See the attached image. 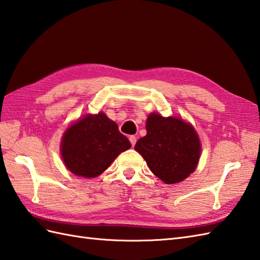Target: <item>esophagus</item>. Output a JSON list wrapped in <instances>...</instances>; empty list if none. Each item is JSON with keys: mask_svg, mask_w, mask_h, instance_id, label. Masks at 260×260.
Returning a JSON list of instances; mask_svg holds the SVG:
<instances>
[{"mask_svg": "<svg viewBox=\"0 0 260 260\" xmlns=\"http://www.w3.org/2000/svg\"><path fill=\"white\" fill-rule=\"evenodd\" d=\"M129 142H131V144H132V146L133 147H134L135 146V144H136V142H137V138L134 136V135H132V136H129Z\"/></svg>", "mask_w": 260, "mask_h": 260, "instance_id": "34e87169", "label": "esophagus"}]
</instances>
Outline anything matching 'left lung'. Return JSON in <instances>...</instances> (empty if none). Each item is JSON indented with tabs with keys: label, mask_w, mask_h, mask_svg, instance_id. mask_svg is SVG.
<instances>
[{
	"label": "left lung",
	"mask_w": 260,
	"mask_h": 260,
	"mask_svg": "<svg viewBox=\"0 0 260 260\" xmlns=\"http://www.w3.org/2000/svg\"><path fill=\"white\" fill-rule=\"evenodd\" d=\"M147 135L138 139L135 149L151 172L167 183H178L194 171L201 144L194 128L181 118L151 113L146 123Z\"/></svg>",
	"instance_id": "left-lung-1"
}]
</instances>
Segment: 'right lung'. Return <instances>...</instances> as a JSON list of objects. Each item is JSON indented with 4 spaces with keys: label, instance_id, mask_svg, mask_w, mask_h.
<instances>
[{
    "label": "right lung",
    "instance_id": "right-lung-1",
    "mask_svg": "<svg viewBox=\"0 0 260 260\" xmlns=\"http://www.w3.org/2000/svg\"><path fill=\"white\" fill-rule=\"evenodd\" d=\"M131 148L127 137L104 113L86 115L64 132L61 155L72 174L94 178L109 168L114 159Z\"/></svg>",
    "mask_w": 260,
    "mask_h": 260
}]
</instances>
